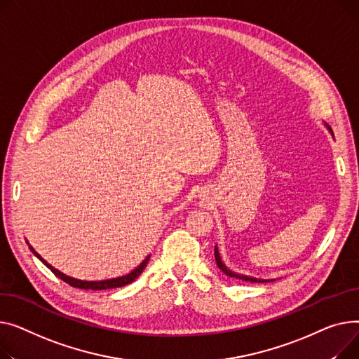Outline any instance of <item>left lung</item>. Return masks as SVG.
Returning <instances> with one entry per match:
<instances>
[{
  "label": "left lung",
  "mask_w": 359,
  "mask_h": 359,
  "mask_svg": "<svg viewBox=\"0 0 359 359\" xmlns=\"http://www.w3.org/2000/svg\"><path fill=\"white\" fill-rule=\"evenodd\" d=\"M215 258H216V262H217V266L226 273L227 277L230 278H238V280H242V281H248V283H268L266 280H258V278H250V277H246V276H239V273H235L231 272L230 269L226 268V265L222 262L220 259V255H219V250H217V246L215 248Z\"/></svg>",
  "instance_id": "8db88e82"
}]
</instances>
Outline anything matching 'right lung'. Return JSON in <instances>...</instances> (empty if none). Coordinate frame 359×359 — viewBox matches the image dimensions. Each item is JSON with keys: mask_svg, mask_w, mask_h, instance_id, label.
<instances>
[{"mask_svg": "<svg viewBox=\"0 0 359 359\" xmlns=\"http://www.w3.org/2000/svg\"><path fill=\"white\" fill-rule=\"evenodd\" d=\"M30 249H32V252L33 254L43 262L56 277H59L62 281H65V283H68L69 285H72V287H75V288H83V290H109V288H118V287H124V285H128V284H130V283H133L140 273L143 272V269L146 268V265H147V262H149V258L151 257H147L136 269H133L130 273H128V276H124V277H120V278H113V280H105V281H81V280H75V278H71V277H68V276H65V273H62L60 271H57V269H55L52 265H49L45 259H41L40 258V255L37 254V252H34V249L30 246Z\"/></svg>", "mask_w": 359, "mask_h": 359, "instance_id": "right-lung-1", "label": "right lung"}]
</instances>
